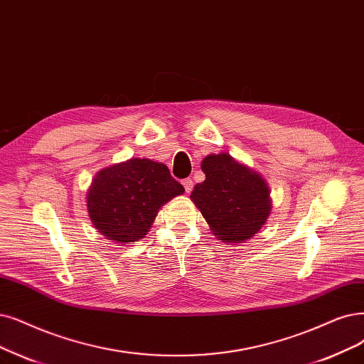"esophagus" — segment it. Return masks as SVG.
<instances>
[{
  "label": "esophagus",
  "mask_w": 364,
  "mask_h": 364,
  "mask_svg": "<svg viewBox=\"0 0 364 364\" xmlns=\"http://www.w3.org/2000/svg\"><path fill=\"white\" fill-rule=\"evenodd\" d=\"M183 186H184V191L186 193H191L193 191V181L191 178H186L183 180Z\"/></svg>",
  "instance_id": "1"
}]
</instances>
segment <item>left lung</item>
<instances>
[{
    "instance_id": "left-lung-1",
    "label": "left lung",
    "mask_w": 364,
    "mask_h": 364,
    "mask_svg": "<svg viewBox=\"0 0 364 364\" xmlns=\"http://www.w3.org/2000/svg\"><path fill=\"white\" fill-rule=\"evenodd\" d=\"M200 169L205 180L195 186L193 204L223 243H246L270 216V187L259 172L228 153L208 154Z\"/></svg>"
}]
</instances>
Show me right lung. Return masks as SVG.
<instances>
[{"label": "right lung", "instance_id": "1", "mask_svg": "<svg viewBox=\"0 0 364 364\" xmlns=\"http://www.w3.org/2000/svg\"><path fill=\"white\" fill-rule=\"evenodd\" d=\"M183 193L165 164L133 157L96 173L87 192L88 216L102 235L127 246L144 238L159 210Z\"/></svg>", "mask_w": 364, "mask_h": 364}]
</instances>
